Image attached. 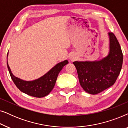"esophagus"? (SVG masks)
Listing matches in <instances>:
<instances>
[{
  "label": "esophagus",
  "instance_id": "1",
  "mask_svg": "<svg viewBox=\"0 0 128 128\" xmlns=\"http://www.w3.org/2000/svg\"><path fill=\"white\" fill-rule=\"evenodd\" d=\"M75 59H76V57H75L74 55H72V56H71L70 57V60L71 61L74 60Z\"/></svg>",
  "mask_w": 128,
  "mask_h": 128
}]
</instances>
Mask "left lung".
<instances>
[{
	"label": "left lung",
	"instance_id": "left-lung-1",
	"mask_svg": "<svg viewBox=\"0 0 128 128\" xmlns=\"http://www.w3.org/2000/svg\"><path fill=\"white\" fill-rule=\"evenodd\" d=\"M110 52L100 60L75 61L73 64L78 72L80 84L91 94L102 92L115 83L121 70L123 54L114 34L108 33Z\"/></svg>",
	"mask_w": 128,
	"mask_h": 128
}]
</instances>
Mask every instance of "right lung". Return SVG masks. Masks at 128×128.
Masks as SVG:
<instances>
[{
	"mask_svg": "<svg viewBox=\"0 0 128 128\" xmlns=\"http://www.w3.org/2000/svg\"><path fill=\"white\" fill-rule=\"evenodd\" d=\"M68 63L69 62L67 60L59 63L41 78L33 81H24L16 78L12 74L8 61L7 65L12 80L21 92L32 97L41 98L48 95L52 90L59 73Z\"/></svg>",
	"mask_w": 128,
	"mask_h": 128,
	"instance_id": "add662e5",
	"label": "right lung"
}]
</instances>
